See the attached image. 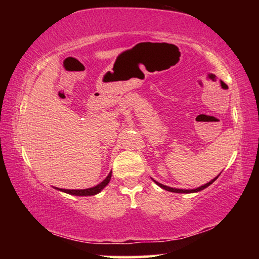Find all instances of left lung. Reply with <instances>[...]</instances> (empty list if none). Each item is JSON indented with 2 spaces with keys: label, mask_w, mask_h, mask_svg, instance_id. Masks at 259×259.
I'll list each match as a JSON object with an SVG mask.
<instances>
[{
  "label": "left lung",
  "mask_w": 259,
  "mask_h": 259,
  "mask_svg": "<svg viewBox=\"0 0 259 259\" xmlns=\"http://www.w3.org/2000/svg\"><path fill=\"white\" fill-rule=\"evenodd\" d=\"M221 175V174H219ZM219 175L217 177H214L213 179H211V181H210L209 183H207V184H204V185H202V186H200V187H198V188H194V190H181V188H174V187H169V186H165V185H163V184H161V183H159V182H156V181H154V179H153V182H154L157 186H160L161 188H163V190H165V191H169V192H174V193H195V192H200V191H202V190H204V188H207L209 185H211V184L216 181V179L219 177Z\"/></svg>",
  "instance_id": "obj_1"
}]
</instances>
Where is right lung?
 I'll list each match as a JSON object with an SVG mask.
<instances>
[{
  "instance_id": "obj_1",
  "label": "right lung",
  "mask_w": 259,
  "mask_h": 259,
  "mask_svg": "<svg viewBox=\"0 0 259 259\" xmlns=\"http://www.w3.org/2000/svg\"><path fill=\"white\" fill-rule=\"evenodd\" d=\"M111 177H112V171L108 174V176L104 179L102 183H99L98 185H96L94 187H90V188H85V190H65V188H58L56 187V190L61 191V192H65L67 193V194H71V195H77V196H90V195H96L98 194L99 192H102L106 185H108L109 181H111Z\"/></svg>"
}]
</instances>
